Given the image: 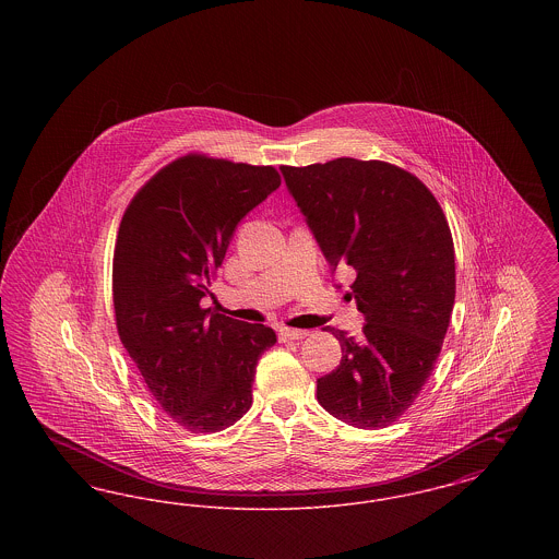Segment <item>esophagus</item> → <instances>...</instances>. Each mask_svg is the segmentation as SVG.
Returning <instances> with one entry per match:
<instances>
[{"instance_id": "34e87169", "label": "esophagus", "mask_w": 559, "mask_h": 559, "mask_svg": "<svg viewBox=\"0 0 559 559\" xmlns=\"http://www.w3.org/2000/svg\"><path fill=\"white\" fill-rule=\"evenodd\" d=\"M278 337H281L283 342H287V340H304V337H308V331H301V329H289V326H281V329H278Z\"/></svg>"}]
</instances>
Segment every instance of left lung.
<instances>
[{
    "label": "left lung",
    "instance_id": "1",
    "mask_svg": "<svg viewBox=\"0 0 559 559\" xmlns=\"http://www.w3.org/2000/svg\"><path fill=\"white\" fill-rule=\"evenodd\" d=\"M331 272L349 266L362 337L331 331L342 362L317 381L320 406L362 429L390 426L419 396L454 306V247L436 197L385 160L281 167Z\"/></svg>",
    "mask_w": 559,
    "mask_h": 559
}]
</instances>
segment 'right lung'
<instances>
[{
	"mask_svg": "<svg viewBox=\"0 0 559 559\" xmlns=\"http://www.w3.org/2000/svg\"><path fill=\"white\" fill-rule=\"evenodd\" d=\"M281 187L274 167L188 155L138 190L123 213L112 306L121 344L160 408L192 433L237 424L251 406L264 324L201 308L240 219Z\"/></svg>",
	"mask_w": 559,
	"mask_h": 559,
	"instance_id": "add662e5",
	"label": "right lung"
}]
</instances>
